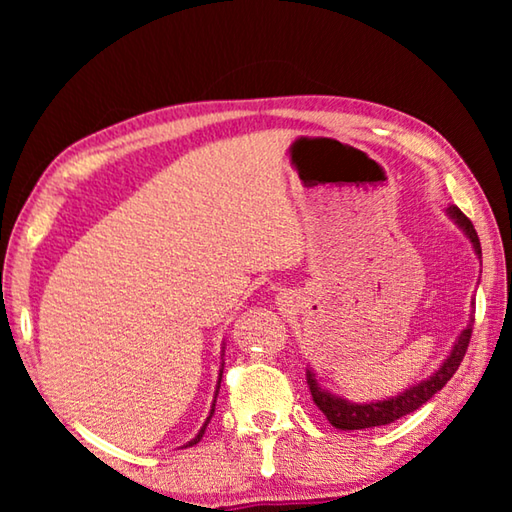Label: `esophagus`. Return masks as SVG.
Here are the masks:
<instances>
[{
  "instance_id": "34e87169",
  "label": "esophagus",
  "mask_w": 512,
  "mask_h": 512,
  "mask_svg": "<svg viewBox=\"0 0 512 512\" xmlns=\"http://www.w3.org/2000/svg\"><path fill=\"white\" fill-rule=\"evenodd\" d=\"M293 302H296V300H293V296H291L289 291H284V293H280V296H277V305H280L282 309L284 307H293Z\"/></svg>"
}]
</instances>
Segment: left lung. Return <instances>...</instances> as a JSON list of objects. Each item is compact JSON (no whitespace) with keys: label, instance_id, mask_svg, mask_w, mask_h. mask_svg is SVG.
Returning a JSON list of instances; mask_svg holds the SVG:
<instances>
[{"label":"left lung","instance_id":"left-lung-1","mask_svg":"<svg viewBox=\"0 0 512 512\" xmlns=\"http://www.w3.org/2000/svg\"><path fill=\"white\" fill-rule=\"evenodd\" d=\"M447 214H449V219H454L458 228L465 232L467 239L472 241L474 253L481 259V241H479V235H476L472 221L467 219V216L458 210L456 205L449 207ZM472 325H474V309H472L470 323H467L461 336L456 339L452 352H449V357L443 361V366L433 372L431 377L422 379L420 384L406 388L404 393L388 397V400H377V402H368V404L343 400V397L325 391V388L316 381L314 372L307 370V386L311 391V397H314V404L325 413L329 424L341 431H361V429L381 427V424H391L395 420H400V418H404V415H409L415 409H420L422 404H427L431 397L436 395L440 388H443L447 381L454 377V372L458 370V366H461V361L465 357L467 345H470Z\"/></svg>","mask_w":512,"mask_h":512}]
</instances>
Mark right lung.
I'll use <instances>...</instances> for the list:
<instances>
[{
	"instance_id": "obj_1",
	"label": "right lung",
	"mask_w": 512,
	"mask_h": 512,
	"mask_svg": "<svg viewBox=\"0 0 512 512\" xmlns=\"http://www.w3.org/2000/svg\"><path fill=\"white\" fill-rule=\"evenodd\" d=\"M223 372V370H221ZM221 377V375H219ZM219 386H221V379H219ZM219 386H216V395H219ZM214 406H216V397H214V404H212V411H210V415H207V420H205V424H203V427H201V431H198L196 433V438H192V440H189V443L185 445V447H192V445H196L198 443V440H201L203 438V433H205V429H207V424H210V420H212V413H214Z\"/></svg>"
}]
</instances>
